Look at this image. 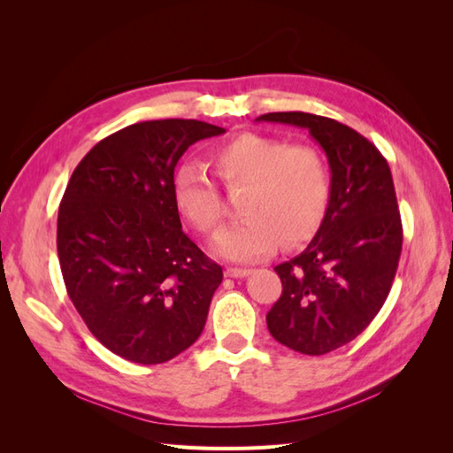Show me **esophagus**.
<instances>
[{"mask_svg":"<svg viewBox=\"0 0 453 453\" xmlns=\"http://www.w3.org/2000/svg\"><path fill=\"white\" fill-rule=\"evenodd\" d=\"M253 270H250V268H226L225 270V276L226 278H245V276H250Z\"/></svg>","mask_w":453,"mask_h":453,"instance_id":"1","label":"esophagus"}]
</instances>
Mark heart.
Masks as SVG:
<instances>
[{
  "label": "heart",
  "mask_w": 453,
  "mask_h": 453,
  "mask_svg": "<svg viewBox=\"0 0 453 453\" xmlns=\"http://www.w3.org/2000/svg\"><path fill=\"white\" fill-rule=\"evenodd\" d=\"M215 175L228 190L243 188V215L215 240V251L238 263H251L273 251L310 240L321 226L333 195V175L325 157L308 145L243 132L210 150ZM172 196L177 211L203 234L223 221V200L198 166L185 164L173 173Z\"/></svg>",
  "instance_id": "1"
}]
</instances>
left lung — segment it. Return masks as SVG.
Returning <instances> with one entry per match:
<instances>
[{"mask_svg":"<svg viewBox=\"0 0 453 453\" xmlns=\"http://www.w3.org/2000/svg\"><path fill=\"white\" fill-rule=\"evenodd\" d=\"M257 120L306 128L328 158L333 195L308 248L276 270L283 291L266 313L270 334L304 355L357 338L391 291L403 251V223L388 160L359 132L303 111Z\"/></svg>","mask_w":453,"mask_h":453,"instance_id":"1","label":"left lung"}]
</instances>
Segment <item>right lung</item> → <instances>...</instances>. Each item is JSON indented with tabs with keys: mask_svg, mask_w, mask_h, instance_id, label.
Returning a JSON list of instances; mask_svg holds the SVG:
<instances>
[{
	"mask_svg": "<svg viewBox=\"0 0 453 453\" xmlns=\"http://www.w3.org/2000/svg\"><path fill=\"white\" fill-rule=\"evenodd\" d=\"M225 128L195 119L135 122L96 143L70 177L57 248L67 295L119 357L158 365L203 331L223 268L183 228L177 160Z\"/></svg>",
	"mask_w": 453,
	"mask_h": 453,
	"instance_id": "1",
	"label": "right lung"
}]
</instances>
